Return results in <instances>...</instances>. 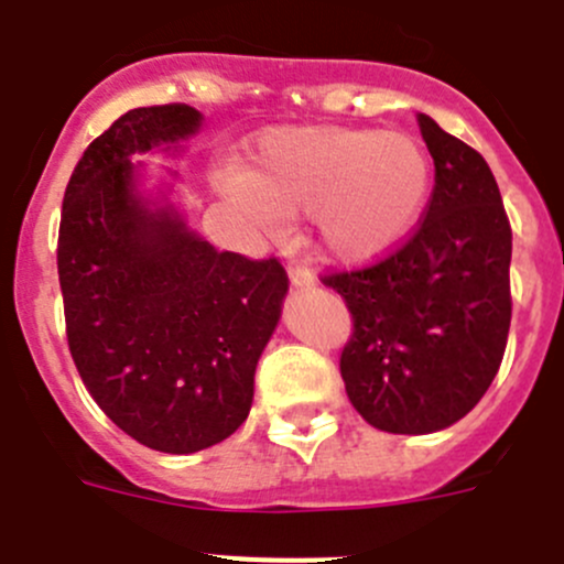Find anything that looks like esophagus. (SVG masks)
I'll use <instances>...</instances> for the list:
<instances>
[{"label":"esophagus","mask_w":564,"mask_h":564,"mask_svg":"<svg viewBox=\"0 0 564 564\" xmlns=\"http://www.w3.org/2000/svg\"><path fill=\"white\" fill-rule=\"evenodd\" d=\"M289 281H292V286H311L314 283V272L303 264L289 267Z\"/></svg>","instance_id":"obj_1"}]
</instances>
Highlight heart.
I'll return each mask as SVG.
<instances>
[{
    "label": "heart",
    "instance_id": "heart-1",
    "mask_svg": "<svg viewBox=\"0 0 564 564\" xmlns=\"http://www.w3.org/2000/svg\"><path fill=\"white\" fill-rule=\"evenodd\" d=\"M237 182L264 220L314 217L322 253L355 267L388 256L419 226L433 162L408 134L297 126L261 137Z\"/></svg>",
    "mask_w": 564,
    "mask_h": 564
}]
</instances>
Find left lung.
Here are the masks:
<instances>
[{"mask_svg":"<svg viewBox=\"0 0 564 564\" xmlns=\"http://www.w3.org/2000/svg\"><path fill=\"white\" fill-rule=\"evenodd\" d=\"M435 189L413 237L380 264L325 275L352 314L341 377L371 427L427 435L485 397L510 333L512 231L488 162L419 115Z\"/></svg>","mask_w":564,"mask_h":564,"instance_id":"1","label":"left lung"}]
</instances>
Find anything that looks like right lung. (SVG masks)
<instances>
[{"label":"right lung","instance_id":"obj_1","mask_svg":"<svg viewBox=\"0 0 564 564\" xmlns=\"http://www.w3.org/2000/svg\"><path fill=\"white\" fill-rule=\"evenodd\" d=\"M200 123L187 104L120 115L70 173L59 220L70 358L98 408L165 455L209 449L248 419L289 292L275 259L220 253L187 226L173 182L149 189L131 162L182 154Z\"/></svg>","mask_w":564,"mask_h":564}]
</instances>
